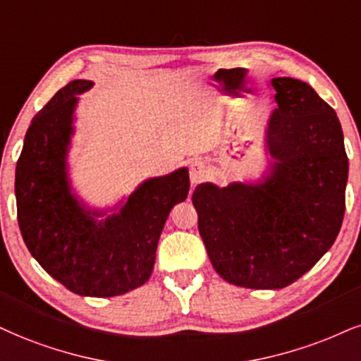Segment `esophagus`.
I'll return each instance as SVG.
<instances>
[{
    "label": "esophagus",
    "instance_id": "obj_1",
    "mask_svg": "<svg viewBox=\"0 0 361 361\" xmlns=\"http://www.w3.org/2000/svg\"><path fill=\"white\" fill-rule=\"evenodd\" d=\"M207 173H209L207 164L202 162V160H195V162H192V166H190V171H189L190 184L192 185L201 184V182L207 179Z\"/></svg>",
    "mask_w": 361,
    "mask_h": 361
}]
</instances>
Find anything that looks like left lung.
Instances as JSON below:
<instances>
[{
  "mask_svg": "<svg viewBox=\"0 0 361 361\" xmlns=\"http://www.w3.org/2000/svg\"><path fill=\"white\" fill-rule=\"evenodd\" d=\"M278 106L266 147L269 172L256 184L204 182L192 204L209 259L222 279L281 289L313 268L335 243L345 216L348 157L335 110L308 83L271 80Z\"/></svg>",
  "mask_w": 361,
  "mask_h": 361,
  "instance_id": "left-lung-1",
  "label": "left lung"
}]
</instances>
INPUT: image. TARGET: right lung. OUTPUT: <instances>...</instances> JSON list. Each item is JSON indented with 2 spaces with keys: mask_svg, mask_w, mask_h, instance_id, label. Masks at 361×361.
<instances>
[{
  "mask_svg": "<svg viewBox=\"0 0 361 361\" xmlns=\"http://www.w3.org/2000/svg\"><path fill=\"white\" fill-rule=\"evenodd\" d=\"M92 85L73 80L31 120L15 194L21 235L39 266L75 295L110 298L150 278L169 212L189 194V171L144 180L100 219L106 211L87 207L73 194L66 164L77 95Z\"/></svg>",
  "mask_w": 361,
  "mask_h": 361,
  "instance_id": "right-lung-1",
  "label": "right lung"
}]
</instances>
